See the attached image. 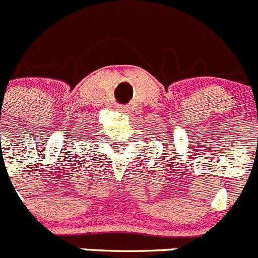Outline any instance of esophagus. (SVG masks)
Masks as SVG:
<instances>
[{
	"label": "esophagus",
	"instance_id": "1",
	"mask_svg": "<svg viewBox=\"0 0 258 258\" xmlns=\"http://www.w3.org/2000/svg\"><path fill=\"white\" fill-rule=\"evenodd\" d=\"M117 108H118V109H120V111H124V108H125V107H124V106H118V107H117Z\"/></svg>",
	"mask_w": 258,
	"mask_h": 258
}]
</instances>
